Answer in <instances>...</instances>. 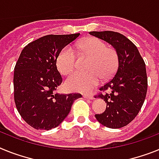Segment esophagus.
I'll return each instance as SVG.
<instances>
[{
	"label": "esophagus",
	"mask_w": 159,
	"mask_h": 159,
	"mask_svg": "<svg viewBox=\"0 0 159 159\" xmlns=\"http://www.w3.org/2000/svg\"><path fill=\"white\" fill-rule=\"evenodd\" d=\"M83 96L84 97V98L86 99H89V100H93L94 97H93V95H88V94H84L83 95Z\"/></svg>",
	"instance_id": "34e87169"
}]
</instances>
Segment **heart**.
Returning a JSON list of instances; mask_svg holds the SVG:
<instances>
[{"label":"heart","instance_id":"b5f03b06","mask_svg":"<svg viewBox=\"0 0 159 159\" xmlns=\"http://www.w3.org/2000/svg\"><path fill=\"white\" fill-rule=\"evenodd\" d=\"M80 55L89 56L87 71L75 72L66 79L69 90L88 93L97 86L100 79L108 80L115 74L119 59L115 49L107 47L105 43L96 38L81 40L75 45ZM56 66L62 75L70 74L76 67V55L69 46L63 47L56 58Z\"/></svg>","mask_w":159,"mask_h":159}]
</instances>
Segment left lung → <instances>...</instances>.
Returning a JSON list of instances; mask_svg holds the SVG:
<instances>
[{
  "label": "left lung",
  "mask_w": 159,
  "mask_h": 159,
  "mask_svg": "<svg viewBox=\"0 0 159 159\" xmlns=\"http://www.w3.org/2000/svg\"><path fill=\"white\" fill-rule=\"evenodd\" d=\"M89 34L112 45L119 59L114 76L100 89L108 93L95 96L105 101L106 109L95 116L108 128H121L136 117L146 99V64L136 46L121 34L114 31H92Z\"/></svg>",
  "instance_id": "1"
}]
</instances>
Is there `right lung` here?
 I'll list each match as a JSON object with an SVG mask.
<instances>
[{
	"label": "right lung",
	"mask_w": 159,
	"mask_h": 159,
	"mask_svg": "<svg viewBox=\"0 0 159 159\" xmlns=\"http://www.w3.org/2000/svg\"><path fill=\"white\" fill-rule=\"evenodd\" d=\"M80 34H49L25 46L13 75L14 101L23 120L36 129L49 130L60 125L80 93L59 94L63 79L57 70L59 51Z\"/></svg>",
	"instance_id": "1"
}]
</instances>
